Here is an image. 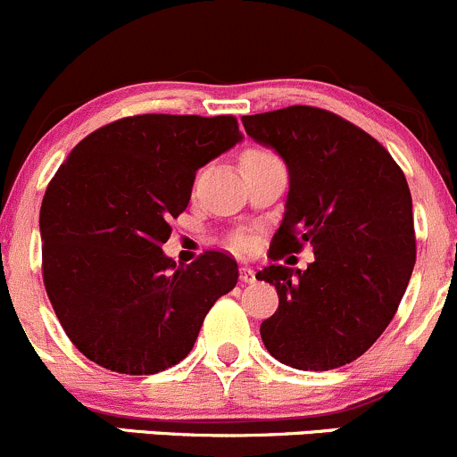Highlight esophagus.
<instances>
[{"mask_svg": "<svg viewBox=\"0 0 457 457\" xmlns=\"http://www.w3.org/2000/svg\"><path fill=\"white\" fill-rule=\"evenodd\" d=\"M239 279H242L244 284H253V281H255V270L248 266H242L239 268Z\"/></svg>", "mask_w": 457, "mask_h": 457, "instance_id": "34e87169", "label": "esophagus"}]
</instances>
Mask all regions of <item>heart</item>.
<instances>
[{
  "label": "heart",
  "mask_w": 457,
  "mask_h": 457,
  "mask_svg": "<svg viewBox=\"0 0 457 457\" xmlns=\"http://www.w3.org/2000/svg\"><path fill=\"white\" fill-rule=\"evenodd\" d=\"M266 154H270V152H263V149H251V152L244 154V158H246V156H266ZM230 244H233L235 248H242V251H244V248L251 246V237H248V235H244V233H237V235H233Z\"/></svg>",
  "instance_id": "b5f03b06"
}]
</instances>
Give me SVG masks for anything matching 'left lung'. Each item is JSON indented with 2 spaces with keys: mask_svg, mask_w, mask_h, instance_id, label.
<instances>
[{
  "mask_svg": "<svg viewBox=\"0 0 457 457\" xmlns=\"http://www.w3.org/2000/svg\"><path fill=\"white\" fill-rule=\"evenodd\" d=\"M242 123L284 158L290 176L268 257L284 260L303 246L314 253L305 270L270 263L255 275L279 295L260 328L263 345L295 370L352 363L389 326L416 263L403 169L368 131L319 107H284Z\"/></svg>",
  "mask_w": 457,
  "mask_h": 457,
  "instance_id": "8db88e82",
  "label": "left lung"
}]
</instances>
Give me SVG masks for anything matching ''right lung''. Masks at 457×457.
Instances as JSON below:
<instances>
[{
  "instance_id": "1",
  "label": "right lung",
  "mask_w": 457,
  "mask_h": 457,
  "mask_svg": "<svg viewBox=\"0 0 457 457\" xmlns=\"http://www.w3.org/2000/svg\"><path fill=\"white\" fill-rule=\"evenodd\" d=\"M242 140L235 116H127L86 136L41 202V270L56 319L83 356L119 374H156L194 347L237 262L162 253L195 171Z\"/></svg>"
}]
</instances>
